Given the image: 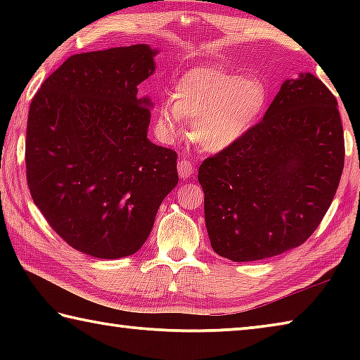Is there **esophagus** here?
<instances>
[{
	"instance_id": "34e87169",
	"label": "esophagus",
	"mask_w": 360,
	"mask_h": 360,
	"mask_svg": "<svg viewBox=\"0 0 360 360\" xmlns=\"http://www.w3.org/2000/svg\"><path fill=\"white\" fill-rule=\"evenodd\" d=\"M178 174L181 179H188L192 178L193 174V165L188 160H186V158H182V160L178 162Z\"/></svg>"
}]
</instances>
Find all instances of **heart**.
Returning <instances> with one entry per match:
<instances>
[{"label": "heart", "instance_id": "obj_1", "mask_svg": "<svg viewBox=\"0 0 360 360\" xmlns=\"http://www.w3.org/2000/svg\"><path fill=\"white\" fill-rule=\"evenodd\" d=\"M268 87L259 77L214 66L187 71L172 98L158 109V125L168 136L192 124V135L205 150L222 152L251 131L264 114Z\"/></svg>", "mask_w": 360, "mask_h": 360}]
</instances>
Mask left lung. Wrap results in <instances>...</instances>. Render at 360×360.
Masks as SVG:
<instances>
[{
  "instance_id": "1",
  "label": "left lung",
  "mask_w": 360,
  "mask_h": 360,
  "mask_svg": "<svg viewBox=\"0 0 360 360\" xmlns=\"http://www.w3.org/2000/svg\"><path fill=\"white\" fill-rule=\"evenodd\" d=\"M343 165L337 98L311 72L285 79L264 119L198 168L214 252L251 262L300 246L326 216Z\"/></svg>"
}]
</instances>
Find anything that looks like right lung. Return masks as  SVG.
I'll return each mask as SVG.
<instances>
[{
  "label": "right lung",
  "instance_id": "right-lung-1",
  "mask_svg": "<svg viewBox=\"0 0 360 360\" xmlns=\"http://www.w3.org/2000/svg\"><path fill=\"white\" fill-rule=\"evenodd\" d=\"M148 44L77 53L34 95L27 124V179L34 205L77 251L135 254L178 184V155L150 143L152 101L138 85L155 71Z\"/></svg>",
  "mask_w": 360,
  "mask_h": 360
}]
</instances>
